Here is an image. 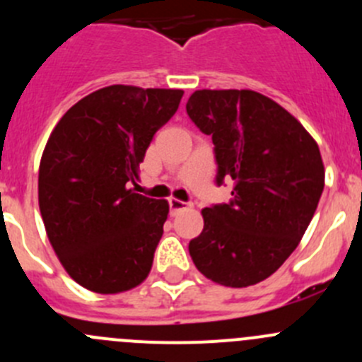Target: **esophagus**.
<instances>
[{
    "label": "esophagus",
    "mask_w": 362,
    "mask_h": 362,
    "mask_svg": "<svg viewBox=\"0 0 362 362\" xmlns=\"http://www.w3.org/2000/svg\"><path fill=\"white\" fill-rule=\"evenodd\" d=\"M170 208L171 211H178V210H187V208L192 206V203L189 202H180V199H175V198H170Z\"/></svg>",
    "instance_id": "esophagus-1"
}]
</instances>
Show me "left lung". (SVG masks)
Masks as SVG:
<instances>
[{
	"instance_id": "left-lung-1",
	"label": "left lung",
	"mask_w": 362,
	"mask_h": 362,
	"mask_svg": "<svg viewBox=\"0 0 362 362\" xmlns=\"http://www.w3.org/2000/svg\"><path fill=\"white\" fill-rule=\"evenodd\" d=\"M187 115L211 134L217 185L231 178V202L202 211L189 242L196 268L211 282H262L298 247L324 191V164L308 131L269 98L249 89L196 90Z\"/></svg>"
}]
</instances>
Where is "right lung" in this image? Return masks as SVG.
<instances>
[{"mask_svg": "<svg viewBox=\"0 0 362 362\" xmlns=\"http://www.w3.org/2000/svg\"><path fill=\"white\" fill-rule=\"evenodd\" d=\"M184 90L110 86L82 98L50 134L38 173L47 236L68 275L117 294L147 279L170 204L134 192L152 138Z\"/></svg>", "mask_w": 362, "mask_h": 362, "instance_id": "obj_1", "label": "right lung"}]
</instances>
